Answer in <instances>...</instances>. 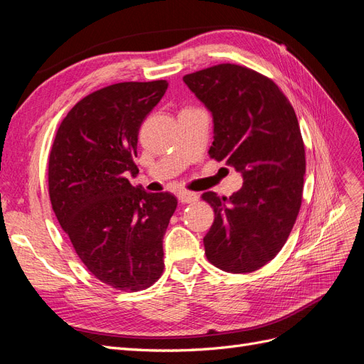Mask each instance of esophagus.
<instances>
[{
	"mask_svg": "<svg viewBox=\"0 0 364 364\" xmlns=\"http://www.w3.org/2000/svg\"><path fill=\"white\" fill-rule=\"evenodd\" d=\"M178 199L181 203H191L199 199V196L196 193H190V191H179L178 193Z\"/></svg>",
	"mask_w": 364,
	"mask_h": 364,
	"instance_id": "esophagus-1",
	"label": "esophagus"
}]
</instances>
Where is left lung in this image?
<instances>
[{"instance_id":"8db88e82","label":"left lung","mask_w":364,"mask_h":364,"mask_svg":"<svg viewBox=\"0 0 364 364\" xmlns=\"http://www.w3.org/2000/svg\"><path fill=\"white\" fill-rule=\"evenodd\" d=\"M213 115L209 156L235 168L243 186L230 197H202L215 218L203 238L208 261L250 273L272 261L299 214L305 149L291 105L267 77L232 63L183 75Z\"/></svg>"}]
</instances>
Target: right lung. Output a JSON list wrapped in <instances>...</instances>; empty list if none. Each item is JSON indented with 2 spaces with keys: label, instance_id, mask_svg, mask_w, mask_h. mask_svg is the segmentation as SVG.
<instances>
[{
  "label": "right lung",
  "instance_id": "1",
  "mask_svg": "<svg viewBox=\"0 0 364 364\" xmlns=\"http://www.w3.org/2000/svg\"><path fill=\"white\" fill-rule=\"evenodd\" d=\"M167 80L124 82L77 103L60 123L48 159L53 211L97 279L124 291L155 282L162 240L178 199L132 186L138 132Z\"/></svg>",
  "mask_w": 364,
  "mask_h": 364
}]
</instances>
